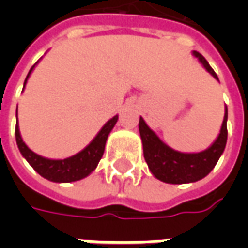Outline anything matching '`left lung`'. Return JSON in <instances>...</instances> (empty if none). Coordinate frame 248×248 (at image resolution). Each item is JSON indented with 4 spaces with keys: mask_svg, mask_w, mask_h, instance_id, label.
Masks as SVG:
<instances>
[{
    "mask_svg": "<svg viewBox=\"0 0 248 248\" xmlns=\"http://www.w3.org/2000/svg\"><path fill=\"white\" fill-rule=\"evenodd\" d=\"M207 73L219 82L218 76L208 65L202 54L192 50ZM140 134L143 145V156L150 169L151 174L165 183L182 185L201 181L210 174L220 155L223 154L227 142V108H224V117L220 131L210 147L201 153H182L171 149L156 135L155 131L147 126L145 119L140 118Z\"/></svg>",
    "mask_w": 248,
    "mask_h": 248,
    "instance_id": "8db88e82",
    "label": "left lung"
}]
</instances>
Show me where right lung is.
Segmentation results:
<instances>
[{
	"label": "right lung",
	"mask_w": 248,
	"mask_h": 248,
	"mask_svg": "<svg viewBox=\"0 0 248 248\" xmlns=\"http://www.w3.org/2000/svg\"><path fill=\"white\" fill-rule=\"evenodd\" d=\"M37 63L28 73V77H26V79L24 82V89L26 86V82L29 79L31 71L34 70ZM24 89H22V92H24ZM16 117H17L16 140H17L19 153L22 154V156L28 161V163L40 174L41 177H44L50 182L56 183L77 182V181H81L83 178L89 177L97 169L98 162L101 161V158L103 155L105 145H106L108 134H110V131L113 130L117 121H118V115H114L113 118L108 119V122L102 126V129L98 131V134L93 138L92 142L79 153H77V154L71 156H67L65 159H51V158L38 155L37 153L30 150L29 147L26 146L22 137H21V133H19L18 113L17 111H16Z\"/></svg>",
	"instance_id": "add662e5"
}]
</instances>
